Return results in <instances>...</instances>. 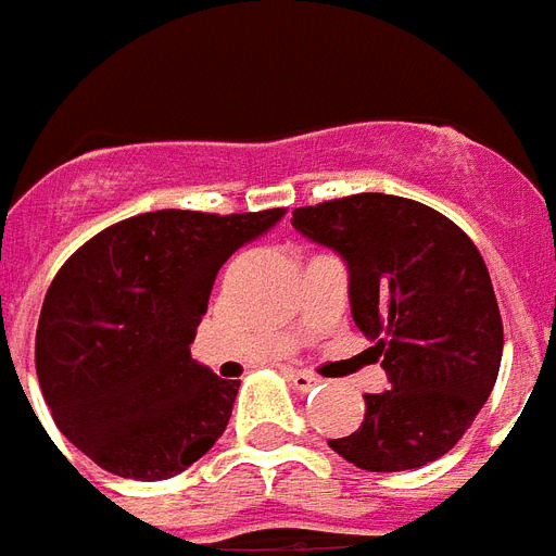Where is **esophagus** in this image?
<instances>
[{
	"label": "esophagus",
	"mask_w": 556,
	"mask_h": 556,
	"mask_svg": "<svg viewBox=\"0 0 556 556\" xmlns=\"http://www.w3.org/2000/svg\"><path fill=\"white\" fill-rule=\"evenodd\" d=\"M290 381L295 384V390H313L315 384H321V379L315 376V372H306V370H287Z\"/></svg>",
	"instance_id": "esophagus-1"
}]
</instances>
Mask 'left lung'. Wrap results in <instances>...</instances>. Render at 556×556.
<instances>
[{
    "label": "left lung",
    "instance_id": "obj_1",
    "mask_svg": "<svg viewBox=\"0 0 556 556\" xmlns=\"http://www.w3.org/2000/svg\"><path fill=\"white\" fill-rule=\"evenodd\" d=\"M292 226L348 261L353 318L390 379L364 396L358 430L330 447L364 470L445 456L503 362V315L473 241L437 208L379 192L301 206Z\"/></svg>",
    "mask_w": 556,
    "mask_h": 556
}]
</instances>
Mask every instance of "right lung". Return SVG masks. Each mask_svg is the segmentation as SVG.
<instances>
[{"label":"right lung","instance_id":"1","mask_svg":"<svg viewBox=\"0 0 556 556\" xmlns=\"http://www.w3.org/2000/svg\"><path fill=\"white\" fill-rule=\"evenodd\" d=\"M287 208H160L102 229L60 266L37 327L56 428L109 473L168 479L217 439L241 381L189 353L217 269Z\"/></svg>","mask_w":556,"mask_h":556}]
</instances>
